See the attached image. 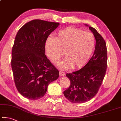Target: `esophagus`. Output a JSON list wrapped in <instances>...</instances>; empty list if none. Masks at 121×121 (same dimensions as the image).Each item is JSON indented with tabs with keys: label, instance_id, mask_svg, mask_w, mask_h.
<instances>
[{
	"label": "esophagus",
	"instance_id": "1",
	"mask_svg": "<svg viewBox=\"0 0 121 121\" xmlns=\"http://www.w3.org/2000/svg\"><path fill=\"white\" fill-rule=\"evenodd\" d=\"M59 74H60V76H63L65 75V72H62V71H59Z\"/></svg>",
	"mask_w": 121,
	"mask_h": 121
}]
</instances>
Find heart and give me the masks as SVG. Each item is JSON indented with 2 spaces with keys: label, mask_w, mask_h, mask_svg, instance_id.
Masks as SVG:
<instances>
[{
  "label": "heart",
  "mask_w": 121,
  "mask_h": 121,
  "mask_svg": "<svg viewBox=\"0 0 121 121\" xmlns=\"http://www.w3.org/2000/svg\"><path fill=\"white\" fill-rule=\"evenodd\" d=\"M95 47V38L91 32L74 27H68L59 31L55 38H49L45 44L47 56L56 62L63 55L64 60L58 64L61 69L82 67L88 60Z\"/></svg>",
  "instance_id": "1"
}]
</instances>
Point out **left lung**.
Masks as SVG:
<instances>
[{
    "label": "left lung",
    "mask_w": 121,
    "mask_h": 121,
    "mask_svg": "<svg viewBox=\"0 0 121 121\" xmlns=\"http://www.w3.org/2000/svg\"><path fill=\"white\" fill-rule=\"evenodd\" d=\"M86 26L88 25L86 24ZM96 39L95 51L82 69L67 73L70 86L63 91L67 99L73 103H83L91 100L98 93L106 73L107 48L104 39L95 28L89 27Z\"/></svg>",
    "instance_id": "obj_1"
}]
</instances>
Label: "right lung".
Instances as JSON below:
<instances>
[{"label": "right lung", "instance_id": "add662e5", "mask_svg": "<svg viewBox=\"0 0 121 121\" xmlns=\"http://www.w3.org/2000/svg\"><path fill=\"white\" fill-rule=\"evenodd\" d=\"M59 24L34 19L17 32L11 65L17 91L24 97L30 100L42 98L48 85L59 78L58 70L45 55V44Z\"/></svg>", "mask_w": 121, "mask_h": 121}]
</instances>
